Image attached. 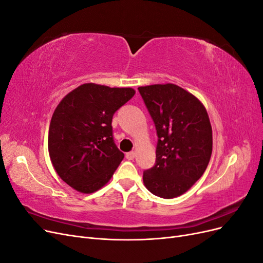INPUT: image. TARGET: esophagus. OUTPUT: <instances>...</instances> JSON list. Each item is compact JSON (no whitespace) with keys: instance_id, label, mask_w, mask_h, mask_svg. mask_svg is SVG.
Listing matches in <instances>:
<instances>
[{"instance_id":"obj_1","label":"esophagus","mask_w":263,"mask_h":263,"mask_svg":"<svg viewBox=\"0 0 263 263\" xmlns=\"http://www.w3.org/2000/svg\"><path fill=\"white\" fill-rule=\"evenodd\" d=\"M135 156H136V154L134 153V151H132V153H128V154H126V159H128V160H134V158H135Z\"/></svg>"}]
</instances>
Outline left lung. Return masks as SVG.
<instances>
[{
    "mask_svg": "<svg viewBox=\"0 0 263 263\" xmlns=\"http://www.w3.org/2000/svg\"><path fill=\"white\" fill-rule=\"evenodd\" d=\"M153 117L158 145L156 164L144 172L149 192L162 198L184 194L208 168L213 132L203 103L173 83L138 87Z\"/></svg>",
    "mask_w": 263,
    "mask_h": 263,
    "instance_id": "left-lung-1",
    "label": "left lung"
}]
</instances>
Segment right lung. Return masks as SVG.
Returning a JSON list of instances; mask_svg holds the SVG:
<instances>
[{"mask_svg":"<svg viewBox=\"0 0 263 263\" xmlns=\"http://www.w3.org/2000/svg\"><path fill=\"white\" fill-rule=\"evenodd\" d=\"M135 93L132 87L84 83L55 107L48 133L49 157L60 179L78 192H97L122 162L112 118Z\"/></svg>","mask_w":263,"mask_h":263,"instance_id":"obj_1","label":"right lung"}]
</instances>
